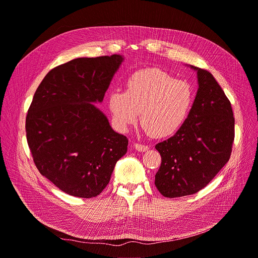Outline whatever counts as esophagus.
<instances>
[{"label": "esophagus", "instance_id": "1", "mask_svg": "<svg viewBox=\"0 0 258 258\" xmlns=\"http://www.w3.org/2000/svg\"><path fill=\"white\" fill-rule=\"evenodd\" d=\"M134 146L138 151H146L149 148L148 145H144V144H141V143H135Z\"/></svg>", "mask_w": 258, "mask_h": 258}]
</instances>
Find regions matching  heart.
I'll return each instance as SVG.
<instances>
[{"label": "heart", "mask_w": 258, "mask_h": 258, "mask_svg": "<svg viewBox=\"0 0 258 258\" xmlns=\"http://www.w3.org/2000/svg\"><path fill=\"white\" fill-rule=\"evenodd\" d=\"M192 102L193 92L188 84L159 68L134 73L125 83L124 92L114 91L109 96L113 120L119 128L125 130L133 124L140 112L144 130L156 138L177 132Z\"/></svg>", "instance_id": "obj_1"}]
</instances>
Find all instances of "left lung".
I'll return each mask as SVG.
<instances>
[{"mask_svg":"<svg viewBox=\"0 0 258 258\" xmlns=\"http://www.w3.org/2000/svg\"><path fill=\"white\" fill-rule=\"evenodd\" d=\"M191 67L197 71L199 85L192 109L175 135L156 145L162 163L154 184L168 198L207 186L229 161L234 141L229 99L210 72Z\"/></svg>","mask_w":258,"mask_h":258,"instance_id":"1","label":"left lung"}]
</instances>
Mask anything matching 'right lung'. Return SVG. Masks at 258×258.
Listing matches in <instances>:
<instances>
[{
    "instance_id": "obj_1",
    "label": "right lung",
    "mask_w": 258,
    "mask_h": 258,
    "mask_svg": "<svg viewBox=\"0 0 258 258\" xmlns=\"http://www.w3.org/2000/svg\"><path fill=\"white\" fill-rule=\"evenodd\" d=\"M120 55L78 58L49 71L26 117L27 141L41 175L68 195L92 198L110 181L128 139L92 102L102 101Z\"/></svg>"
}]
</instances>
